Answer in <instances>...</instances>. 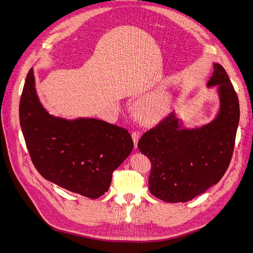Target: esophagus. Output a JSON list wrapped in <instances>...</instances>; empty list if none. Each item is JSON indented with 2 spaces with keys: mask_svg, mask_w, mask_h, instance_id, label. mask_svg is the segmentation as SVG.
Wrapping results in <instances>:
<instances>
[{
  "mask_svg": "<svg viewBox=\"0 0 253 253\" xmlns=\"http://www.w3.org/2000/svg\"><path fill=\"white\" fill-rule=\"evenodd\" d=\"M132 137H133V140L135 143V148H137V144H138V140L140 138V133L138 131H133L132 132Z\"/></svg>",
  "mask_w": 253,
  "mask_h": 253,
  "instance_id": "34e87169",
  "label": "esophagus"
}]
</instances>
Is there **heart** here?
<instances>
[{"label":"heart","mask_w":253,"mask_h":253,"mask_svg":"<svg viewBox=\"0 0 253 253\" xmlns=\"http://www.w3.org/2000/svg\"><path fill=\"white\" fill-rule=\"evenodd\" d=\"M168 99L165 94L156 93L145 99L138 105V115L144 122H155L163 116Z\"/></svg>","instance_id":"obj_1"}]
</instances>
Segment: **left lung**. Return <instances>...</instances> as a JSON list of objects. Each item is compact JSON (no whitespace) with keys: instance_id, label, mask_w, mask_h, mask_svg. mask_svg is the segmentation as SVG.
<instances>
[{"instance_id":"obj_1","label":"left lung","mask_w":253,"mask_h":253,"mask_svg":"<svg viewBox=\"0 0 253 253\" xmlns=\"http://www.w3.org/2000/svg\"><path fill=\"white\" fill-rule=\"evenodd\" d=\"M207 87H217L219 106L210 122L187 127L172 112L145 132L138 149L152 163L150 192L167 203H186L217 183L232 157L240 121L237 95L225 68L213 63Z\"/></svg>"}]
</instances>
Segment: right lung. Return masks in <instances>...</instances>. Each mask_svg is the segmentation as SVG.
Instances as JSON below:
<instances>
[{
	"instance_id": "right-lung-1",
	"label": "right lung",
	"mask_w": 253,
	"mask_h": 253,
	"mask_svg": "<svg viewBox=\"0 0 253 253\" xmlns=\"http://www.w3.org/2000/svg\"><path fill=\"white\" fill-rule=\"evenodd\" d=\"M20 125L38 172L91 200L108 192L113 172L134 148L124 127L96 118L50 115L38 96L33 68L21 96Z\"/></svg>"
}]
</instances>
